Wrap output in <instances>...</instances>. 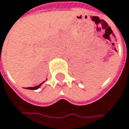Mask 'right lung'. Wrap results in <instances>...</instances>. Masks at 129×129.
<instances>
[{
    "mask_svg": "<svg viewBox=\"0 0 129 129\" xmlns=\"http://www.w3.org/2000/svg\"><path fill=\"white\" fill-rule=\"evenodd\" d=\"M44 82H45V81H44V82H42L41 84H39V85H37V86L30 87H26V89H28V90H37L38 88H39V87H40V86H41V85H42L43 83H44Z\"/></svg>",
    "mask_w": 129,
    "mask_h": 129,
    "instance_id": "add662e5",
    "label": "right lung"
}]
</instances>
